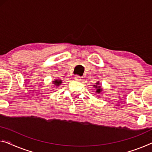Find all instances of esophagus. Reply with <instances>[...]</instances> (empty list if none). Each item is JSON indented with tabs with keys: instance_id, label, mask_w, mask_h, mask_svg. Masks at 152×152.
Listing matches in <instances>:
<instances>
[{
	"instance_id": "obj_1",
	"label": "esophagus",
	"mask_w": 152,
	"mask_h": 152,
	"mask_svg": "<svg viewBox=\"0 0 152 152\" xmlns=\"http://www.w3.org/2000/svg\"><path fill=\"white\" fill-rule=\"evenodd\" d=\"M81 77L79 76H78V75H77V76H75V81H81Z\"/></svg>"
}]
</instances>
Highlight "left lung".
<instances>
[{"instance_id": "obj_1", "label": "left lung", "mask_w": 152, "mask_h": 152, "mask_svg": "<svg viewBox=\"0 0 152 152\" xmlns=\"http://www.w3.org/2000/svg\"><path fill=\"white\" fill-rule=\"evenodd\" d=\"M97 85H99V82H98L97 83ZM94 87L96 88V92H98V93H99V92H101V90H102V88H100V86H96V85H94Z\"/></svg>"}]
</instances>
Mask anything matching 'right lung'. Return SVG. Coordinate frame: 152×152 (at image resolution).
<instances>
[{"label":"right lung","mask_w":152,"mask_h":152,"mask_svg":"<svg viewBox=\"0 0 152 152\" xmlns=\"http://www.w3.org/2000/svg\"><path fill=\"white\" fill-rule=\"evenodd\" d=\"M53 84H54V85H56V86H58L60 85V84H61V83H62V81L61 80H55V81H53Z\"/></svg>","instance_id":"1"}]
</instances>
